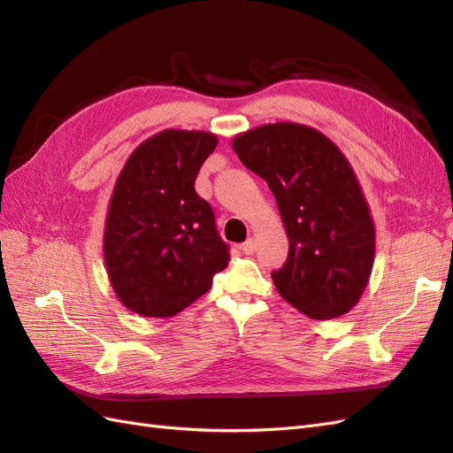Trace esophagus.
<instances>
[{
	"label": "esophagus",
	"instance_id": "34e87169",
	"mask_svg": "<svg viewBox=\"0 0 453 453\" xmlns=\"http://www.w3.org/2000/svg\"><path fill=\"white\" fill-rule=\"evenodd\" d=\"M255 250H257V242H255L253 238L245 240V242L242 243V251H243L245 255H253V253H255Z\"/></svg>",
	"mask_w": 453,
	"mask_h": 453
}]
</instances>
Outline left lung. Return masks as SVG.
<instances>
[{
    "instance_id": "obj_1",
    "label": "left lung",
    "mask_w": 453,
    "mask_h": 453,
    "mask_svg": "<svg viewBox=\"0 0 453 453\" xmlns=\"http://www.w3.org/2000/svg\"><path fill=\"white\" fill-rule=\"evenodd\" d=\"M232 147L268 183L289 238L285 265L272 272L278 293L311 319L348 313L368 283L376 248L348 158L326 135L295 122L243 132Z\"/></svg>"
}]
</instances>
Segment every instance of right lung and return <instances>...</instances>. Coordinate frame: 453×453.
Segmentation results:
<instances>
[{
	"label": "right lung",
	"instance_id": "1",
	"mask_svg": "<svg viewBox=\"0 0 453 453\" xmlns=\"http://www.w3.org/2000/svg\"><path fill=\"white\" fill-rule=\"evenodd\" d=\"M215 147V134L170 128L145 140L119 173L104 258L120 303L145 318L180 313L228 265L211 205L195 190Z\"/></svg>",
	"mask_w": 453,
	"mask_h": 453
}]
</instances>
